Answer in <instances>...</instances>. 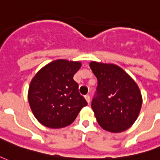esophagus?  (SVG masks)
I'll return each mask as SVG.
<instances>
[{
  "label": "esophagus",
  "mask_w": 160,
  "mask_h": 160,
  "mask_svg": "<svg viewBox=\"0 0 160 160\" xmlns=\"http://www.w3.org/2000/svg\"><path fill=\"white\" fill-rule=\"evenodd\" d=\"M85 98H86V102H87L88 103H90V101H91V98H90V96L89 95H86V96H85Z\"/></svg>",
  "instance_id": "esophagus-1"
}]
</instances>
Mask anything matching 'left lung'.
Returning <instances> with one entry per match:
<instances>
[{"mask_svg": "<svg viewBox=\"0 0 160 160\" xmlns=\"http://www.w3.org/2000/svg\"><path fill=\"white\" fill-rule=\"evenodd\" d=\"M90 67L98 79L92 108L99 125L116 133L129 129L137 120L142 104L137 83L115 64L91 62Z\"/></svg>", "mask_w": 160, "mask_h": 160, "instance_id": "obj_1", "label": "left lung"}]
</instances>
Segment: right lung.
<instances>
[{
    "mask_svg": "<svg viewBox=\"0 0 160 160\" xmlns=\"http://www.w3.org/2000/svg\"><path fill=\"white\" fill-rule=\"evenodd\" d=\"M80 67V62L58 59L44 66L32 79L28 99L41 125L52 129L65 127L87 105L73 79Z\"/></svg>",
    "mask_w": 160,
    "mask_h": 160,
    "instance_id": "obj_1",
    "label": "right lung"
}]
</instances>
